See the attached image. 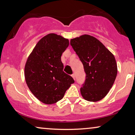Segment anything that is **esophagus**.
<instances>
[{
	"instance_id": "obj_1",
	"label": "esophagus",
	"mask_w": 135,
	"mask_h": 135,
	"mask_svg": "<svg viewBox=\"0 0 135 135\" xmlns=\"http://www.w3.org/2000/svg\"><path fill=\"white\" fill-rule=\"evenodd\" d=\"M71 76H72V77H73V78L75 80V74H73L71 75Z\"/></svg>"
}]
</instances>
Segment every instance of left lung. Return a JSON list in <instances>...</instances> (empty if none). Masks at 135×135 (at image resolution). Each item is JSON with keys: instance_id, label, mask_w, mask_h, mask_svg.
<instances>
[{"instance_id": "obj_1", "label": "left lung", "mask_w": 135, "mask_h": 135, "mask_svg": "<svg viewBox=\"0 0 135 135\" xmlns=\"http://www.w3.org/2000/svg\"><path fill=\"white\" fill-rule=\"evenodd\" d=\"M70 44L80 58L86 73L80 88L86 101L97 102L106 97L117 74L114 55L97 38L88 34L72 38Z\"/></svg>"}]
</instances>
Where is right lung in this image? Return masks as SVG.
<instances>
[{
  "mask_svg": "<svg viewBox=\"0 0 135 135\" xmlns=\"http://www.w3.org/2000/svg\"><path fill=\"white\" fill-rule=\"evenodd\" d=\"M69 40L56 34H47L37 42L27 59L26 82L32 93L44 104L56 103L74 83L63 71L61 56L69 46Z\"/></svg>",
  "mask_w": 135,
  "mask_h": 135,
  "instance_id": "1",
  "label": "right lung"
}]
</instances>
